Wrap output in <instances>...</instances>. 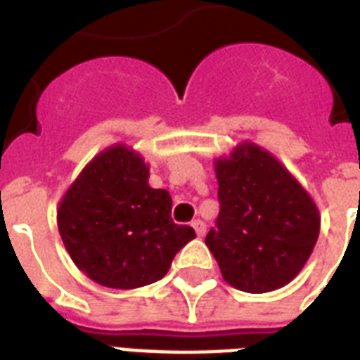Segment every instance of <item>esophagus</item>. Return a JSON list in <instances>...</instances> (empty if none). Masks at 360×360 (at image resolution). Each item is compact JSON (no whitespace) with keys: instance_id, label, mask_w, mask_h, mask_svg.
I'll use <instances>...</instances> for the list:
<instances>
[{"instance_id":"34e87169","label":"esophagus","mask_w":360,"mask_h":360,"mask_svg":"<svg viewBox=\"0 0 360 360\" xmlns=\"http://www.w3.org/2000/svg\"><path fill=\"white\" fill-rule=\"evenodd\" d=\"M192 228L196 230L198 237L205 236V222H203V220H200V219L194 220V222H192Z\"/></svg>"}]
</instances>
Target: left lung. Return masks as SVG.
Listing matches in <instances>:
<instances>
[{"mask_svg": "<svg viewBox=\"0 0 360 360\" xmlns=\"http://www.w3.org/2000/svg\"><path fill=\"white\" fill-rule=\"evenodd\" d=\"M220 213L205 237L220 273L246 293L278 290L301 273L319 236V211L299 181L256 143L214 160Z\"/></svg>", "mask_w": 360, "mask_h": 360, "instance_id": "obj_1", "label": "left lung"}]
</instances>
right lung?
<instances>
[{
	"label": "right lung",
	"mask_w": 360,
	"mask_h": 360,
	"mask_svg": "<svg viewBox=\"0 0 360 360\" xmlns=\"http://www.w3.org/2000/svg\"><path fill=\"white\" fill-rule=\"evenodd\" d=\"M147 179L143 158L120 143L98 153L59 203L65 248L97 284L115 290L153 284L196 237L191 226L172 220L168 191L151 188Z\"/></svg>",
	"instance_id": "right-lung-1"
}]
</instances>
